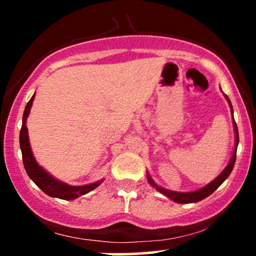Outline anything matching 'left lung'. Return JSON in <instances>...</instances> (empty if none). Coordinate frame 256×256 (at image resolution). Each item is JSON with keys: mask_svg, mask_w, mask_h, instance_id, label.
Returning a JSON list of instances; mask_svg holds the SVG:
<instances>
[{"mask_svg": "<svg viewBox=\"0 0 256 256\" xmlns=\"http://www.w3.org/2000/svg\"><path fill=\"white\" fill-rule=\"evenodd\" d=\"M225 98L228 100V106H230L231 108V113H232V118H234V110H232V104L230 102V100H228V96L225 95ZM232 122H234V152H232V156L230 158V162L228 164V166L225 167L224 170H222V172L220 173V174L216 177L214 180L210 182V184H207L206 186L201 188V189L196 190V192H172V190H167L165 188L160 186V185H158L155 183L154 180H152V178L150 176H146V178H148V182L149 184L152 185V186H154L155 189L158 190V192L164 194V195L166 196V198H171L172 201L177 202V204H194V202H198L201 201V200H204L207 198V196H210V194L216 192V189L224 183V180L226 178L230 176V173L232 172V168H234V162H236V152H237V146H238V130H237V125H236V122H234V119H232Z\"/></svg>", "mask_w": 256, "mask_h": 256, "instance_id": "1", "label": "left lung"}]
</instances>
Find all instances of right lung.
I'll return each mask as SVG.
<instances>
[{"instance_id":"obj_1","label":"right lung","mask_w":256,"mask_h":256,"mask_svg":"<svg viewBox=\"0 0 256 256\" xmlns=\"http://www.w3.org/2000/svg\"><path fill=\"white\" fill-rule=\"evenodd\" d=\"M34 100V94L25 107L24 116H22V130H20V149H22V162H24V167L28 177L34 180V183L36 184L43 192H46V195H49L50 198L68 200V201L70 200L77 198L79 196L85 195V194L90 192L91 190L96 189V188L104 182V179H101V180L92 184L82 185V186H73V185H68L64 183V182H60L56 178H54L52 174H49L43 167L38 165L36 158L34 156V152L31 150L30 140H28V126H26V120H28V114H30Z\"/></svg>"}]
</instances>
